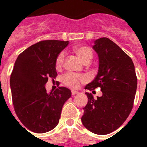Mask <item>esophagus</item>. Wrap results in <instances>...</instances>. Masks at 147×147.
Instances as JSON below:
<instances>
[{
    "instance_id": "34e87169",
    "label": "esophagus",
    "mask_w": 147,
    "mask_h": 147,
    "mask_svg": "<svg viewBox=\"0 0 147 147\" xmlns=\"http://www.w3.org/2000/svg\"><path fill=\"white\" fill-rule=\"evenodd\" d=\"M78 93H79V92L76 91V90H72V91H71V95H72V96H74V95L78 94Z\"/></svg>"
}]
</instances>
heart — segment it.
Listing matches in <instances>:
<instances>
[{"instance_id": "obj_1", "label": "heart", "mask_w": 147, "mask_h": 147, "mask_svg": "<svg viewBox=\"0 0 147 147\" xmlns=\"http://www.w3.org/2000/svg\"><path fill=\"white\" fill-rule=\"evenodd\" d=\"M74 52L76 54L80 60L87 65L89 64L93 57V51L86 45H80L74 48ZM65 61V53L60 52L56 57L55 67L57 71H60L63 67ZM86 77L83 75L76 74L72 73H67L62 76V81L65 86L71 89H77L81 84L86 82Z\"/></svg>"}]
</instances>
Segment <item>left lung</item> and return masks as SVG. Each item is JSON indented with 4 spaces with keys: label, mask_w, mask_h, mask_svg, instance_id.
<instances>
[{
    "label": "left lung",
    "mask_w": 147,
    "mask_h": 147,
    "mask_svg": "<svg viewBox=\"0 0 147 147\" xmlns=\"http://www.w3.org/2000/svg\"><path fill=\"white\" fill-rule=\"evenodd\" d=\"M93 48L99 59L98 74L85 89L100 88L102 96L95 99L85 93L88 101L81 120L90 132L107 135L121 127L132 111L137 76L132 59L112 40L99 38Z\"/></svg>",
    "instance_id": "obj_1"
}]
</instances>
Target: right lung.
<instances>
[{"mask_svg": "<svg viewBox=\"0 0 147 147\" xmlns=\"http://www.w3.org/2000/svg\"><path fill=\"white\" fill-rule=\"evenodd\" d=\"M68 41L42 40L20 53L10 76L14 109L22 124L33 132L44 133L56 127L71 92L59 87L48 93L45 85L57 76L55 59Z\"/></svg>", "mask_w": 147, "mask_h": 147, "instance_id": "right-lung-1", "label": "right lung"}]
</instances>
